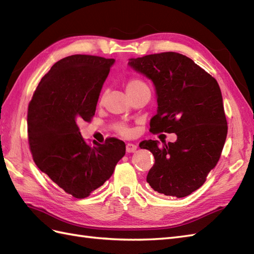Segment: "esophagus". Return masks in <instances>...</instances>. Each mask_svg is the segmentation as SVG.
Returning <instances> with one entry per match:
<instances>
[{"instance_id":"esophagus-1","label":"esophagus","mask_w":254,"mask_h":254,"mask_svg":"<svg viewBox=\"0 0 254 254\" xmlns=\"http://www.w3.org/2000/svg\"><path fill=\"white\" fill-rule=\"evenodd\" d=\"M137 149V145L136 144H132V143H127V152H135Z\"/></svg>"}]
</instances>
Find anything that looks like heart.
I'll return each mask as SVG.
<instances>
[{"instance_id": "b5f03b06", "label": "heart", "mask_w": 254, "mask_h": 254, "mask_svg": "<svg viewBox=\"0 0 254 254\" xmlns=\"http://www.w3.org/2000/svg\"><path fill=\"white\" fill-rule=\"evenodd\" d=\"M141 88H147V85L144 83V82L138 79H132L129 80L127 84V93L136 92L138 90H141ZM119 132L123 135H127L129 133V131L126 127H120Z\"/></svg>"}]
</instances>
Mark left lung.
Instances as JSON below:
<instances>
[{"label":"left lung","instance_id":"1","mask_svg":"<svg viewBox=\"0 0 254 254\" xmlns=\"http://www.w3.org/2000/svg\"><path fill=\"white\" fill-rule=\"evenodd\" d=\"M127 64L155 86L158 108L150 132L178 136L174 143L162 141V147L158 140L140 143L155 157L147 183L161 194L186 197L203 185L225 144L227 122L219 83L174 52L129 58Z\"/></svg>","mask_w":254,"mask_h":254}]
</instances>
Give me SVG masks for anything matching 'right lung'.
Wrapping results in <instances>:
<instances>
[{
  "instance_id": "1",
  "label": "right lung",
  "mask_w": 254,
  "mask_h": 254,
  "mask_svg": "<svg viewBox=\"0 0 254 254\" xmlns=\"http://www.w3.org/2000/svg\"><path fill=\"white\" fill-rule=\"evenodd\" d=\"M114 58L71 55L53 64L28 108V138L34 163L63 190L85 198L113 175L126 144L108 138L88 145L78 123L90 121Z\"/></svg>"
}]
</instances>
